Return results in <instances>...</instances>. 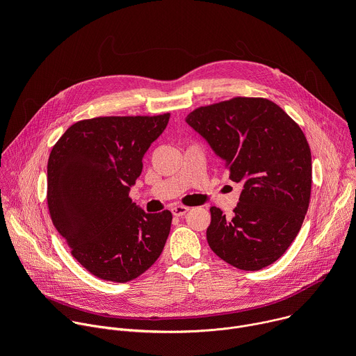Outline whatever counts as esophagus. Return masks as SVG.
<instances>
[{
  "mask_svg": "<svg viewBox=\"0 0 356 356\" xmlns=\"http://www.w3.org/2000/svg\"><path fill=\"white\" fill-rule=\"evenodd\" d=\"M187 211H188V207H184V206H175V207H172V214H173L175 217H181V216H184Z\"/></svg>",
  "mask_w": 356,
  "mask_h": 356,
  "instance_id": "obj_1",
  "label": "esophagus"
}]
</instances>
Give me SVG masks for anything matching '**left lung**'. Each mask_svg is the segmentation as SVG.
Masks as SVG:
<instances>
[{
  "instance_id": "1",
  "label": "left lung",
  "mask_w": 356,
  "mask_h": 356,
  "mask_svg": "<svg viewBox=\"0 0 356 356\" xmlns=\"http://www.w3.org/2000/svg\"><path fill=\"white\" fill-rule=\"evenodd\" d=\"M186 122L242 183L232 217L211 207L207 241L242 270L277 261L297 236L312 194V152L300 127L266 98L236 97L200 107Z\"/></svg>"
}]
</instances>
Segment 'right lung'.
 Instances as JSON below:
<instances>
[{
	"label": "right lung",
	"instance_id": "right-lung-1",
	"mask_svg": "<svg viewBox=\"0 0 356 356\" xmlns=\"http://www.w3.org/2000/svg\"><path fill=\"white\" fill-rule=\"evenodd\" d=\"M170 114L98 117L73 124L47 161V207L76 261L94 276L125 283L156 262L172 213L147 214L129 198L146 150Z\"/></svg>",
	"mask_w": 356,
	"mask_h": 356
}]
</instances>
